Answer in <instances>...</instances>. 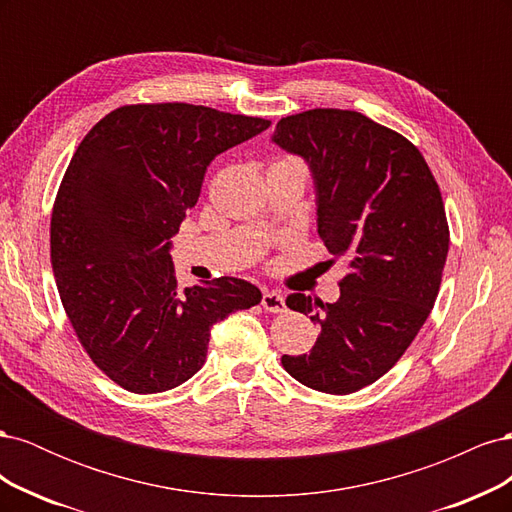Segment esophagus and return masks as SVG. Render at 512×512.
<instances>
[{
  "mask_svg": "<svg viewBox=\"0 0 512 512\" xmlns=\"http://www.w3.org/2000/svg\"><path fill=\"white\" fill-rule=\"evenodd\" d=\"M262 307H265L267 312L282 314V312H286V297L277 290H267L265 294H262Z\"/></svg>",
  "mask_w": 512,
  "mask_h": 512,
  "instance_id": "34e87169",
  "label": "esophagus"
}]
</instances>
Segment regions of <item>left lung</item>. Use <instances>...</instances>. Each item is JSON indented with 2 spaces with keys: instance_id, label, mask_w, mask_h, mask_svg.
<instances>
[{
  "instance_id": "obj_1",
  "label": "left lung",
  "mask_w": 512,
  "mask_h": 512,
  "mask_svg": "<svg viewBox=\"0 0 512 512\" xmlns=\"http://www.w3.org/2000/svg\"><path fill=\"white\" fill-rule=\"evenodd\" d=\"M273 143L312 170L318 235L350 269L335 303L301 292L286 299L320 335L282 365L309 389L348 395L401 359L436 303L448 254L442 194L406 136L356 111L282 117Z\"/></svg>"
}]
</instances>
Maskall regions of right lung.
Instances as JSON below:
<instances>
[{
	"label": "right lung",
	"mask_w": 512,
	"mask_h": 512,
	"mask_svg": "<svg viewBox=\"0 0 512 512\" xmlns=\"http://www.w3.org/2000/svg\"><path fill=\"white\" fill-rule=\"evenodd\" d=\"M271 121L185 102L115 108L87 132L51 215V265L81 346L121 389L162 393L205 365L211 327L258 305L218 277L179 290L170 239L207 166Z\"/></svg>",
	"instance_id": "obj_1"
}]
</instances>
